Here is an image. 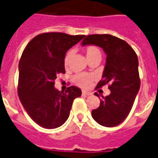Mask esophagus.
<instances>
[{"mask_svg": "<svg viewBox=\"0 0 158 158\" xmlns=\"http://www.w3.org/2000/svg\"><path fill=\"white\" fill-rule=\"evenodd\" d=\"M82 93L84 95H85V96H90V95H92V92L87 91V90H82Z\"/></svg>", "mask_w": 158, "mask_h": 158, "instance_id": "1", "label": "esophagus"}]
</instances>
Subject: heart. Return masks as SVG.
<instances>
[{
	"mask_svg": "<svg viewBox=\"0 0 158 158\" xmlns=\"http://www.w3.org/2000/svg\"><path fill=\"white\" fill-rule=\"evenodd\" d=\"M85 56L88 61L91 60L93 58H96V57H102V52L100 51L98 47H96L95 45H89L85 49ZM73 52L69 51L67 52L64 57V67L66 69L69 68V62L72 56ZM93 79H94V76L92 74H89V73H78L73 77V81L76 85L79 86L84 87V88H87L90 85V84L92 83Z\"/></svg>",
	"mask_w": 158,
	"mask_h": 158,
	"instance_id": "obj_1",
	"label": "heart"
}]
</instances>
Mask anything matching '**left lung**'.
<instances>
[{"mask_svg":"<svg viewBox=\"0 0 158 158\" xmlns=\"http://www.w3.org/2000/svg\"><path fill=\"white\" fill-rule=\"evenodd\" d=\"M96 45L106 53V64L97 87L110 84V95L101 100L98 108L92 110V118L105 127H115L129 115L140 81L138 57L124 40L111 35H90L82 41V46ZM99 97L97 93H95Z\"/></svg>","mask_w":158,"mask_h":158,"instance_id":"1","label":"left lung"}]
</instances>
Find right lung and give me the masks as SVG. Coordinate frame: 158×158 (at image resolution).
Wrapping results in <instances>:
<instances>
[{
	"label": "right lung",
	"mask_w": 158,
	"mask_h": 158,
	"mask_svg": "<svg viewBox=\"0 0 158 158\" xmlns=\"http://www.w3.org/2000/svg\"><path fill=\"white\" fill-rule=\"evenodd\" d=\"M85 35L44 33L32 39L19 61V99L29 117L45 129H56L69 118L73 100L81 89L70 86L65 92L54 87L56 75L65 73L67 52Z\"/></svg>",
	"instance_id": "add662e5"
}]
</instances>
